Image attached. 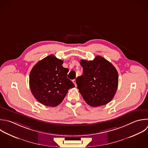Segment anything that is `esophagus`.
<instances>
[{"instance_id":"34e87169","label":"esophagus","mask_w":148,"mask_h":148,"mask_svg":"<svg viewBox=\"0 0 148 148\" xmlns=\"http://www.w3.org/2000/svg\"><path fill=\"white\" fill-rule=\"evenodd\" d=\"M72 82L74 83V84L75 85V86H76V80L75 79H74V80H73V81H72Z\"/></svg>"}]
</instances>
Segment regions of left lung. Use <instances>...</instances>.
<instances>
[{"label": "left lung", "mask_w": 148, "mask_h": 148, "mask_svg": "<svg viewBox=\"0 0 148 148\" xmlns=\"http://www.w3.org/2000/svg\"><path fill=\"white\" fill-rule=\"evenodd\" d=\"M83 75L77 77L76 84L86 102L93 107L104 105L114 97L119 76L115 67L101 56L92 61L82 60Z\"/></svg>", "instance_id": "obj_1"}]
</instances>
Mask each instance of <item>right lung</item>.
Segmentation results:
<instances>
[{
	"instance_id": "obj_1",
	"label": "right lung",
	"mask_w": 148,
	"mask_h": 148,
	"mask_svg": "<svg viewBox=\"0 0 148 148\" xmlns=\"http://www.w3.org/2000/svg\"><path fill=\"white\" fill-rule=\"evenodd\" d=\"M63 61L50 55L39 61L29 75L32 94L42 104L54 107L64 100L69 89L75 87L67 78L68 68L62 66Z\"/></svg>"
}]
</instances>
